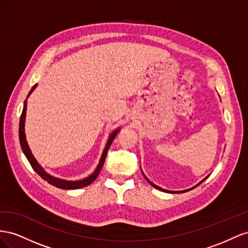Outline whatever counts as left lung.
<instances>
[{
	"instance_id": "1",
	"label": "left lung",
	"mask_w": 248,
	"mask_h": 248,
	"mask_svg": "<svg viewBox=\"0 0 248 248\" xmlns=\"http://www.w3.org/2000/svg\"><path fill=\"white\" fill-rule=\"evenodd\" d=\"M143 175H144V174H143ZM144 178H145V180H146L148 183H150L151 185H152L154 188H155V189H159V190H161V191H164V192H168V193H183V192H186V191H189V190H191V189H194L195 187H197V186H199V185H201V184H202V183L204 180H206V179L208 178V176H207L206 179H203L202 182H200L199 184H197L196 186H194V187H192V188H190V189H188V190H183V191H169V190H165V189L161 188V187H159V186H157V185H155V184H153V183H152L150 180H148L145 175H144Z\"/></svg>"
}]
</instances>
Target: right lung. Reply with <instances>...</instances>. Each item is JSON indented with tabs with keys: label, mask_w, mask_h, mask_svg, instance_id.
Here are the masks:
<instances>
[{
	"label": "right lung",
	"mask_w": 248,
	"mask_h": 248,
	"mask_svg": "<svg viewBox=\"0 0 248 248\" xmlns=\"http://www.w3.org/2000/svg\"><path fill=\"white\" fill-rule=\"evenodd\" d=\"M36 86H37V84H35L34 86L32 87V89L30 90V93H29V94H28V96H29L33 93V90L36 88ZM26 111H27V100L24 103V109H23L22 115H20V119H19V129H18L19 143H20V146H22V150H23L25 155L27 157L28 161L30 162V164H31V166H32V168L34 169V170L36 171L41 176V178L44 179L45 181H46L48 184H51V185L57 187V188H60V189L74 190V189H79V188H83V187H86V186L90 185V184L93 183L97 178V175L100 174V171H101V169H102V167L104 165V162L106 160V155H107L109 147L111 146V143L113 142V140H114V138L116 137V135L118 134L119 129L115 130L110 135V137L108 139V142H107V144H106V147H105V150L103 152L100 163H98L96 169L93 171V174H90L89 176H87L86 179H83V180H80V181H66V180L55 178V176H53L51 174H48L47 172H46L45 169L38 164V162L36 161V159L34 158V155H32L30 147H29V145H28L27 140H26V134H25Z\"/></svg>",
	"instance_id": "1"
}]
</instances>
